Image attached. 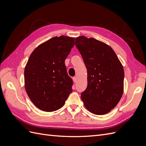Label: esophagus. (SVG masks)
<instances>
[{"label": "esophagus", "mask_w": 146, "mask_h": 146, "mask_svg": "<svg viewBox=\"0 0 146 146\" xmlns=\"http://www.w3.org/2000/svg\"><path fill=\"white\" fill-rule=\"evenodd\" d=\"M73 81H74V83H77V77H73Z\"/></svg>", "instance_id": "obj_1"}]
</instances>
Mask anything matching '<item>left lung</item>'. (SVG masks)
I'll return each instance as SVG.
<instances>
[{
    "label": "left lung",
    "instance_id": "1",
    "mask_svg": "<svg viewBox=\"0 0 146 146\" xmlns=\"http://www.w3.org/2000/svg\"><path fill=\"white\" fill-rule=\"evenodd\" d=\"M76 46L88 72V85L81 94L84 105L94 114H107L122 96L123 66L111 47L93 38L77 37Z\"/></svg>",
    "mask_w": 146,
    "mask_h": 146
}]
</instances>
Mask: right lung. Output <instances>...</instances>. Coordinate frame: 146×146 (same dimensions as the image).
<instances>
[{"label": "right lung", "instance_id": "add662e5", "mask_svg": "<svg viewBox=\"0 0 146 146\" xmlns=\"http://www.w3.org/2000/svg\"><path fill=\"white\" fill-rule=\"evenodd\" d=\"M74 42V38L55 36L38 46L29 57L24 70L25 90L33 104L44 111L61 108L72 91L64 61Z\"/></svg>", "mask_w": 146, "mask_h": 146}]
</instances>
